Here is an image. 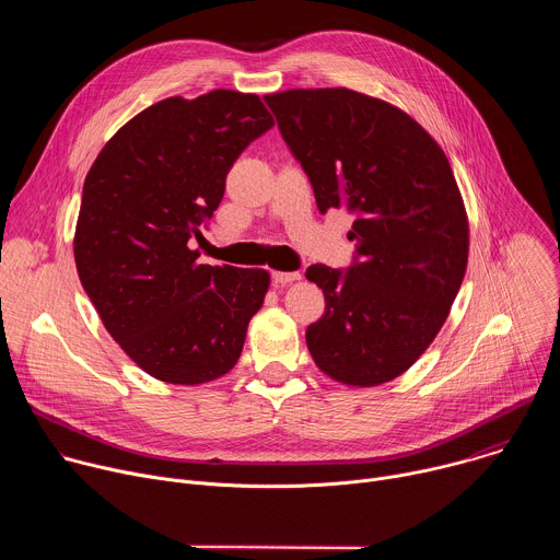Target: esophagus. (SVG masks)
<instances>
[{"label": "esophagus", "mask_w": 560, "mask_h": 560, "mask_svg": "<svg viewBox=\"0 0 560 560\" xmlns=\"http://www.w3.org/2000/svg\"><path fill=\"white\" fill-rule=\"evenodd\" d=\"M299 279H301L299 272H272V281H275L277 285H288V283L299 281Z\"/></svg>", "instance_id": "esophagus-1"}]
</instances>
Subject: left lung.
I'll return each mask as SVG.
<instances>
[{
	"label": "left lung",
	"instance_id": "left-lung-1",
	"mask_svg": "<svg viewBox=\"0 0 560 560\" xmlns=\"http://www.w3.org/2000/svg\"><path fill=\"white\" fill-rule=\"evenodd\" d=\"M322 212L357 214V264L305 277L326 314L305 330L330 378L374 387L401 376L443 328L465 277L469 223L443 148L406 110L350 89L264 97Z\"/></svg>",
	"mask_w": 560,
	"mask_h": 560
}]
</instances>
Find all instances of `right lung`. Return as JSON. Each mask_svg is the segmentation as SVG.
Listing matches in <instances>:
<instances>
[{
    "label": "right lung",
    "mask_w": 560,
    "mask_h": 560,
    "mask_svg": "<svg viewBox=\"0 0 560 560\" xmlns=\"http://www.w3.org/2000/svg\"><path fill=\"white\" fill-rule=\"evenodd\" d=\"M272 124L255 93L168 97L124 124L86 175L79 281L110 337L159 381L201 385L242 357L270 272L199 264L190 238L219 208L236 156Z\"/></svg>",
    "instance_id": "1"
}]
</instances>
